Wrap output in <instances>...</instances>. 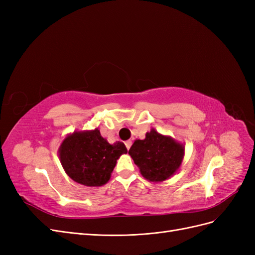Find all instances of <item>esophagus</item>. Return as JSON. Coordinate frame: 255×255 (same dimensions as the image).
<instances>
[{
    "label": "esophagus",
    "instance_id": "esophagus-1",
    "mask_svg": "<svg viewBox=\"0 0 255 255\" xmlns=\"http://www.w3.org/2000/svg\"><path fill=\"white\" fill-rule=\"evenodd\" d=\"M130 145H132V141H130V140L126 141V146H127V149H128V150L130 148Z\"/></svg>",
    "mask_w": 255,
    "mask_h": 255
}]
</instances>
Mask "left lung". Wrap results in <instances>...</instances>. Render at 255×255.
<instances>
[{
	"label": "left lung",
	"instance_id": "left-lung-1",
	"mask_svg": "<svg viewBox=\"0 0 255 255\" xmlns=\"http://www.w3.org/2000/svg\"><path fill=\"white\" fill-rule=\"evenodd\" d=\"M141 175L150 182H163L174 175L182 165L185 146L171 136L152 128L142 140L136 139L128 150Z\"/></svg>",
	"mask_w": 255,
	"mask_h": 255
}]
</instances>
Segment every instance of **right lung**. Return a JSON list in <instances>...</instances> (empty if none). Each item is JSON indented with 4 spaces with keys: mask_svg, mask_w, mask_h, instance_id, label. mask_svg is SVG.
<instances>
[{
    "mask_svg": "<svg viewBox=\"0 0 255 255\" xmlns=\"http://www.w3.org/2000/svg\"><path fill=\"white\" fill-rule=\"evenodd\" d=\"M123 142L111 144L99 128L75 130L66 136L58 148V156L65 172L85 186H103L111 180L117 159L127 154Z\"/></svg>",
    "mask_w": 255,
    "mask_h": 255,
    "instance_id": "right-lung-1",
    "label": "right lung"
}]
</instances>
